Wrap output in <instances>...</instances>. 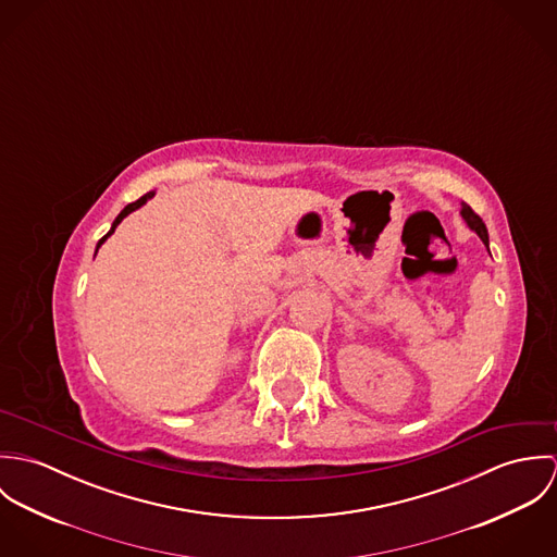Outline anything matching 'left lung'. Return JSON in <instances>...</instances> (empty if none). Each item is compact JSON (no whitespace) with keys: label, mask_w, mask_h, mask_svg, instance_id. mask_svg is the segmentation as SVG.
Returning <instances> with one entry per match:
<instances>
[{"label":"left lung","mask_w":557,"mask_h":557,"mask_svg":"<svg viewBox=\"0 0 557 557\" xmlns=\"http://www.w3.org/2000/svg\"><path fill=\"white\" fill-rule=\"evenodd\" d=\"M461 216L466 219V223H468V227L472 230V232H476L480 239L484 242V246L488 248V234H486V227H484V223H482V219L478 216L476 212L468 206V203H461Z\"/></svg>","instance_id":"8db88e82"}]
</instances>
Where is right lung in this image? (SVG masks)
I'll return each mask as SVG.
<instances>
[{
	"label": "right lung",
	"instance_id": "right-lung-1",
	"mask_svg": "<svg viewBox=\"0 0 557 557\" xmlns=\"http://www.w3.org/2000/svg\"><path fill=\"white\" fill-rule=\"evenodd\" d=\"M152 197H154V193H148V195H144V197H139V199H137V201H133V203H128V206H126V208H124V210H122V212H120V214H117V219H115V221H113V225H111V230H109V234H107V236H102V238H100V242H98V246H96V250H98V248H100V244H102V242H104V239L109 238V236H111V234H113V232H115V227H117V225H120V223H122V221H124V219H126V216H128V214H131V212H135V210H137V208H141V206H144V203H146V201H148V199H152Z\"/></svg>",
	"mask_w": 557,
	"mask_h": 557
}]
</instances>
